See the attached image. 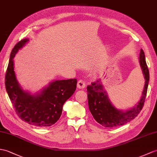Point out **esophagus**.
<instances>
[{"instance_id":"1","label":"esophagus","mask_w":157,"mask_h":157,"mask_svg":"<svg viewBox=\"0 0 157 157\" xmlns=\"http://www.w3.org/2000/svg\"><path fill=\"white\" fill-rule=\"evenodd\" d=\"M77 86H78V88H79V89L84 88V87H86V83L83 79H79V81L78 82Z\"/></svg>"}]
</instances>
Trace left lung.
<instances>
[{"label": "left lung", "instance_id": "left-lung-1", "mask_svg": "<svg viewBox=\"0 0 157 157\" xmlns=\"http://www.w3.org/2000/svg\"><path fill=\"white\" fill-rule=\"evenodd\" d=\"M139 60L145 83L140 101L130 110L126 112L117 110L111 104L100 79L96 80L91 85L87 86V92L90 111L96 121L101 126L112 128L125 124L135 118L143 109L149 82V71L143 49L140 50Z\"/></svg>", "mask_w": 157, "mask_h": 157}]
</instances>
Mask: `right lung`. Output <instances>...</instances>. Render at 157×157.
<instances>
[{"label": "right lung", "instance_id": "obj_1", "mask_svg": "<svg viewBox=\"0 0 157 157\" xmlns=\"http://www.w3.org/2000/svg\"><path fill=\"white\" fill-rule=\"evenodd\" d=\"M27 41L29 39H25L18 42L10 53L5 75L6 90L22 120L38 127L50 126L59 119L64 103L76 90L77 79L56 80L35 96L24 91L16 78L13 58Z\"/></svg>", "mask_w": 157, "mask_h": 157}]
</instances>
